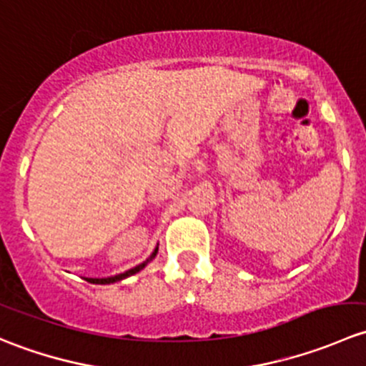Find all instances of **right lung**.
Wrapping results in <instances>:
<instances>
[{
  "instance_id": "right-lung-1",
  "label": "right lung",
  "mask_w": 366,
  "mask_h": 366,
  "mask_svg": "<svg viewBox=\"0 0 366 366\" xmlns=\"http://www.w3.org/2000/svg\"><path fill=\"white\" fill-rule=\"evenodd\" d=\"M157 254V248L154 249L152 252V254H150L149 258H147L145 262H143V264H139V265H136V267H132V269H129V271H125V272H122V274H117V276H112V278H84L86 280V282H90V283H95V285H109V283H114V282H120V280H125V278H129V276H132V274H136V272H139L142 271L143 267H145L147 264H149L150 260H152L154 257H156Z\"/></svg>"
}]
</instances>
